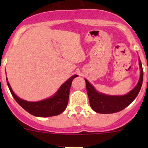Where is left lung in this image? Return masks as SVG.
<instances>
[{"label": "left lung", "mask_w": 148, "mask_h": 148, "mask_svg": "<svg viewBox=\"0 0 148 148\" xmlns=\"http://www.w3.org/2000/svg\"><path fill=\"white\" fill-rule=\"evenodd\" d=\"M140 67V77L138 84L128 94L122 96H111L99 93L86 79V92L89 99V104L94 111L101 114H111L124 110L137 97L143 80V70L141 62L139 59Z\"/></svg>", "instance_id": "obj_1"}]
</instances>
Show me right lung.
Instances as JSON below:
<instances>
[{
	"label": "right lung",
	"instance_id": "obj_1",
	"mask_svg": "<svg viewBox=\"0 0 148 148\" xmlns=\"http://www.w3.org/2000/svg\"><path fill=\"white\" fill-rule=\"evenodd\" d=\"M77 77L78 76L74 75L70 77L60 86L59 90L53 96L39 102H28L20 99L13 92L8 79H7V84L12 96L22 108L36 117H46L58 115L64 111L68 104L71 82L73 79Z\"/></svg>",
	"mask_w": 148,
	"mask_h": 148
}]
</instances>
